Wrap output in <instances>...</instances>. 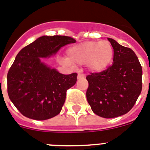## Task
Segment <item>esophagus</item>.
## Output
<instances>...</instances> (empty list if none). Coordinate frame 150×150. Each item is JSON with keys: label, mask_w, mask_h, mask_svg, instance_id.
I'll list each match as a JSON object with an SVG mask.
<instances>
[{"label": "esophagus", "mask_w": 150, "mask_h": 150, "mask_svg": "<svg viewBox=\"0 0 150 150\" xmlns=\"http://www.w3.org/2000/svg\"><path fill=\"white\" fill-rule=\"evenodd\" d=\"M85 78V75H83V74H81V73H79V75H78V79H84Z\"/></svg>", "instance_id": "esophagus-1"}]
</instances>
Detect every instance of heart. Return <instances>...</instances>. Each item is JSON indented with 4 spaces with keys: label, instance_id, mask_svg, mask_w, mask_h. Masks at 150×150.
Returning a JSON list of instances; mask_svg holds the SVG:
<instances>
[{
    "label": "heart",
    "instance_id": "1",
    "mask_svg": "<svg viewBox=\"0 0 150 150\" xmlns=\"http://www.w3.org/2000/svg\"><path fill=\"white\" fill-rule=\"evenodd\" d=\"M67 59L62 60L65 65H86L94 72L104 71L111 64L114 59V48L110 42L86 41L69 48Z\"/></svg>",
    "mask_w": 150,
    "mask_h": 150
}]
</instances>
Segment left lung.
Segmentation results:
<instances>
[{
    "label": "left lung",
    "mask_w": 150,
    "mask_h": 150,
    "mask_svg": "<svg viewBox=\"0 0 150 150\" xmlns=\"http://www.w3.org/2000/svg\"><path fill=\"white\" fill-rule=\"evenodd\" d=\"M114 48V63L100 72L87 75L86 97L94 114L104 118L124 115L134 106L142 91V66L135 52L108 38Z\"/></svg>",
    "instance_id": "1"
}]
</instances>
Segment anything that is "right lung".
<instances>
[{
    "label": "right lung",
    "instance_id": "right-lung-1",
    "mask_svg": "<svg viewBox=\"0 0 150 150\" xmlns=\"http://www.w3.org/2000/svg\"><path fill=\"white\" fill-rule=\"evenodd\" d=\"M75 42L66 36H43L19 52L7 73V93L23 115L44 120L59 114L78 74H61L42 63L40 58L50 57Z\"/></svg>",
    "mask_w": 150,
    "mask_h": 150
}]
</instances>
